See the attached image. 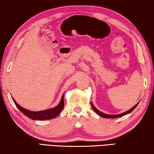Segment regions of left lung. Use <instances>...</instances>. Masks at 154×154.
<instances>
[{"instance_id":"8db88e82","label":"left lung","mask_w":154,"mask_h":154,"mask_svg":"<svg viewBox=\"0 0 154 154\" xmlns=\"http://www.w3.org/2000/svg\"><path fill=\"white\" fill-rule=\"evenodd\" d=\"M139 103V102H138V103H137L135 105V106L132 107V108H131V109L128 110V111H126V112H123V113H122V114H116V115L107 114H105V113H103V112H100V111H99V110H98L97 109L95 106H94V105H93L92 103H91V107H92V108H93V109L94 110V111H95V112L97 113V114H99V116H101V117L105 118H116L122 117V116H125V115H126V114H130V113H131V112H133V110L136 108V107H137V106H138Z\"/></svg>"}]
</instances>
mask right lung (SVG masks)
Returning <instances> with one entry per match:
<instances>
[{
	"label": "right lung",
	"mask_w": 154,
	"mask_h": 154,
	"mask_svg": "<svg viewBox=\"0 0 154 154\" xmlns=\"http://www.w3.org/2000/svg\"><path fill=\"white\" fill-rule=\"evenodd\" d=\"M63 95L61 97V101L59 102L57 106H56L53 108H50L47 109L45 110H42V111H38V112H32L30 110H28L27 109L23 108V107L20 106L17 102L15 101V99H13V101L14 102L15 106L17 107V108L20 110V111L23 113L24 115H26L27 117L30 118L32 120H50L53 119V118H56L57 116L60 114L62 109H63L64 107V99H63Z\"/></svg>",
	"instance_id": "add662e5"
}]
</instances>
